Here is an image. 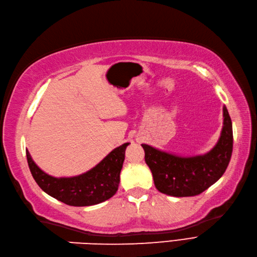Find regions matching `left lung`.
Here are the masks:
<instances>
[{
	"instance_id": "8db88e82",
	"label": "left lung",
	"mask_w": 257,
	"mask_h": 257,
	"mask_svg": "<svg viewBox=\"0 0 257 257\" xmlns=\"http://www.w3.org/2000/svg\"><path fill=\"white\" fill-rule=\"evenodd\" d=\"M223 126L218 141L207 153L180 156L141 144L147 165L160 192L177 196H194L205 191L226 172L231 159L232 122L226 106L222 107Z\"/></svg>"
}]
</instances>
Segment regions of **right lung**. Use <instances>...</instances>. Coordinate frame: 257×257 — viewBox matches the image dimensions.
I'll return each mask as SVG.
<instances>
[{"instance_id": "add662e5", "label": "right lung", "mask_w": 257, "mask_h": 257, "mask_svg": "<svg viewBox=\"0 0 257 257\" xmlns=\"http://www.w3.org/2000/svg\"><path fill=\"white\" fill-rule=\"evenodd\" d=\"M130 143H123L108 153L87 173L74 177L50 176L38 167L28 150L27 161L34 179L45 193L70 206H91L110 199L118 190L124 151Z\"/></svg>"}]
</instances>
